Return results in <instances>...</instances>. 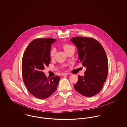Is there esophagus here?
<instances>
[{
	"label": "esophagus",
	"mask_w": 127,
	"mask_h": 127,
	"mask_svg": "<svg viewBox=\"0 0 127 127\" xmlns=\"http://www.w3.org/2000/svg\"><path fill=\"white\" fill-rule=\"evenodd\" d=\"M69 75V74L67 73H64L62 74V76H65V75Z\"/></svg>",
	"instance_id": "esophagus-1"
}]
</instances>
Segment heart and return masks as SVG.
Segmentation results:
<instances>
[{
  "mask_svg": "<svg viewBox=\"0 0 127 127\" xmlns=\"http://www.w3.org/2000/svg\"><path fill=\"white\" fill-rule=\"evenodd\" d=\"M63 48L64 49V51L66 52L67 51H69V50H70L71 49H72L73 48H74V47L70 45H69V44H64L63 45ZM56 48L53 47L52 48H51L50 50V52H49V55H50V56L51 57H54L55 55V54L56 53Z\"/></svg>",
  "mask_w": 127,
  "mask_h": 127,
  "instance_id": "obj_1",
  "label": "heart"
}]
</instances>
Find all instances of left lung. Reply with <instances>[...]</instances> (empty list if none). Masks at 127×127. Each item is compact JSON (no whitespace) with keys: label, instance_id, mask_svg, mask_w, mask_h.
Instances as JSON below:
<instances>
[{"label":"left lung","instance_id":"obj_1","mask_svg":"<svg viewBox=\"0 0 127 127\" xmlns=\"http://www.w3.org/2000/svg\"><path fill=\"white\" fill-rule=\"evenodd\" d=\"M71 41L78 48L79 62L87 68L84 76H78L74 89L85 97L95 96L101 90L108 77L109 65L105 51L92 37L77 36Z\"/></svg>","mask_w":127,"mask_h":127}]
</instances>
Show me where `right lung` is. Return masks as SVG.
<instances>
[{
    "mask_svg": "<svg viewBox=\"0 0 127 127\" xmlns=\"http://www.w3.org/2000/svg\"><path fill=\"white\" fill-rule=\"evenodd\" d=\"M54 38H36L30 43L22 61V74L25 86L36 98L44 99L51 95L57 88L60 77L50 79L42 71L50 63L49 52Z\"/></svg>",
    "mask_w": 127,
    "mask_h": 127,
    "instance_id": "add662e5",
    "label": "right lung"
}]
</instances>
